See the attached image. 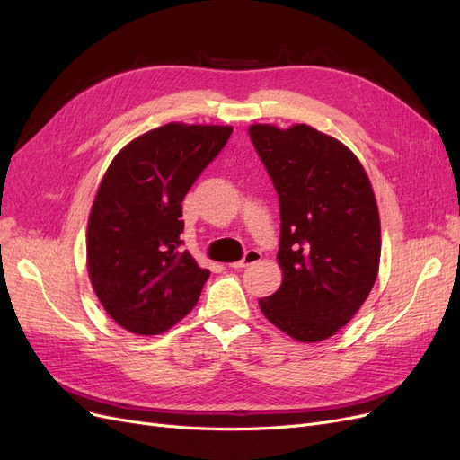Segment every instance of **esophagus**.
I'll return each instance as SVG.
<instances>
[{
    "label": "esophagus",
    "instance_id": "obj_1",
    "mask_svg": "<svg viewBox=\"0 0 460 460\" xmlns=\"http://www.w3.org/2000/svg\"><path fill=\"white\" fill-rule=\"evenodd\" d=\"M259 259H261V252H257V249H249V252H245V255L238 262H234L232 267L234 269H245V267H249V264L257 262Z\"/></svg>",
    "mask_w": 460,
    "mask_h": 460
}]
</instances>
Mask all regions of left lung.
I'll return each mask as SVG.
<instances>
[{
    "label": "left lung",
    "instance_id": "obj_1",
    "mask_svg": "<svg viewBox=\"0 0 460 460\" xmlns=\"http://www.w3.org/2000/svg\"><path fill=\"white\" fill-rule=\"evenodd\" d=\"M280 203L284 280L259 299L270 323L299 341H323L368 297L380 264V215L363 164L307 124L249 128Z\"/></svg>",
    "mask_w": 460,
    "mask_h": 460
}]
</instances>
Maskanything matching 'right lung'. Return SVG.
Returning <instances> with one entry per match:
<instances>
[{"label":"right lung","instance_id":"right-lung-1","mask_svg":"<svg viewBox=\"0 0 460 460\" xmlns=\"http://www.w3.org/2000/svg\"><path fill=\"white\" fill-rule=\"evenodd\" d=\"M230 134V127L171 122L111 161L88 220V272L124 330L155 336L196 307L211 272L180 249L182 201Z\"/></svg>","mask_w":460,"mask_h":460}]
</instances>
